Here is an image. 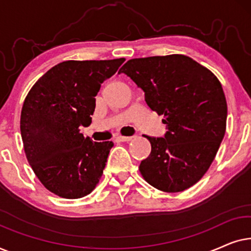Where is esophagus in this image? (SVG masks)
<instances>
[{
    "label": "esophagus",
    "instance_id": "34e87169",
    "mask_svg": "<svg viewBox=\"0 0 251 251\" xmlns=\"http://www.w3.org/2000/svg\"><path fill=\"white\" fill-rule=\"evenodd\" d=\"M131 139H132V137H126V136L116 137V140H119V142H130Z\"/></svg>",
    "mask_w": 251,
    "mask_h": 251
}]
</instances>
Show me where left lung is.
<instances>
[{"label": "left lung", "instance_id": "8db88e82", "mask_svg": "<svg viewBox=\"0 0 251 251\" xmlns=\"http://www.w3.org/2000/svg\"><path fill=\"white\" fill-rule=\"evenodd\" d=\"M125 73L145 92L152 111L163 115L164 137H147L152 151L139 166L150 185L176 193L207 173L226 130L227 104L221 82L184 54L135 58Z\"/></svg>", "mask_w": 251, "mask_h": 251}]
</instances>
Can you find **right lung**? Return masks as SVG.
Listing matches in <instances>:
<instances>
[{
    "instance_id": "1",
    "label": "right lung",
    "mask_w": 251,
    "mask_h": 251,
    "mask_svg": "<svg viewBox=\"0 0 251 251\" xmlns=\"http://www.w3.org/2000/svg\"><path fill=\"white\" fill-rule=\"evenodd\" d=\"M125 60L63 61L25 98L20 132L26 157L44 187L58 197L83 198L100 179L114 144L84 138L80 128L91 125L101 83Z\"/></svg>"
}]
</instances>
